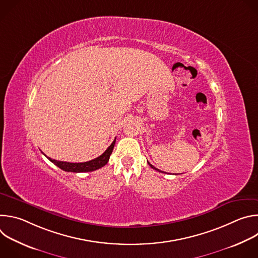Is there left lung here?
I'll use <instances>...</instances> for the list:
<instances>
[{"label":"left lung","instance_id":"1","mask_svg":"<svg viewBox=\"0 0 258 258\" xmlns=\"http://www.w3.org/2000/svg\"><path fill=\"white\" fill-rule=\"evenodd\" d=\"M148 164H149V165H150V166H151V167H152V168H153V169H155V170H157V171H159V172H164V171H161V170H159V169H157V168H156V167H155V166H153V165H152V164H150V163H149V162H148Z\"/></svg>","mask_w":258,"mask_h":258}]
</instances>
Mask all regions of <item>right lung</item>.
Returning a JSON list of instances; mask_svg holds the SVG:
<instances>
[{
	"label": "right lung",
	"instance_id": "add662e5",
	"mask_svg": "<svg viewBox=\"0 0 258 258\" xmlns=\"http://www.w3.org/2000/svg\"><path fill=\"white\" fill-rule=\"evenodd\" d=\"M115 141L116 139L112 142V144L110 145L108 148L106 149V151L100 155L99 157L87 161V162H79V163H73V162H66V161H59V160H55L52 159L48 156H46L51 162H53L55 165H57L59 168H61L64 171H68V172H88V171H93L96 169H99L101 167H103L105 164H107L110 155H111L114 145H115ZM45 155V154H44Z\"/></svg>",
	"mask_w": 258,
	"mask_h": 258
}]
</instances>
